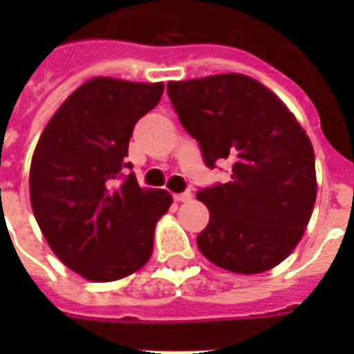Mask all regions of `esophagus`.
<instances>
[{
	"instance_id": "esophagus-1",
	"label": "esophagus",
	"mask_w": 354,
	"mask_h": 354,
	"mask_svg": "<svg viewBox=\"0 0 354 354\" xmlns=\"http://www.w3.org/2000/svg\"><path fill=\"white\" fill-rule=\"evenodd\" d=\"M191 198H193V193H191V191H183V193L174 194V200H176V202H189Z\"/></svg>"
}]
</instances>
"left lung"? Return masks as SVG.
I'll return each mask as SVG.
<instances>
[{
    "mask_svg": "<svg viewBox=\"0 0 354 354\" xmlns=\"http://www.w3.org/2000/svg\"><path fill=\"white\" fill-rule=\"evenodd\" d=\"M167 93L205 165H232L230 182L196 193L209 209L196 236L202 255L236 274L277 266L303 236L316 202L314 150L301 124L246 75L169 82Z\"/></svg>",
    "mask_w": 354,
    "mask_h": 354,
    "instance_id": "1",
    "label": "left lung"
}]
</instances>
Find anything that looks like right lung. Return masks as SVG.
Returning a JSON list of instances; mask_svg holds the SVG:
<instances>
[{
  "instance_id": "obj_1",
  "label": "right lung",
  "mask_w": 354,
  "mask_h": 354,
  "mask_svg": "<svg viewBox=\"0 0 354 354\" xmlns=\"http://www.w3.org/2000/svg\"><path fill=\"white\" fill-rule=\"evenodd\" d=\"M163 84L97 77L66 99L30 161V205L68 268L95 283L133 274L149 261L154 227L172 204L139 187L128 161L133 127L160 102Z\"/></svg>"
}]
</instances>
